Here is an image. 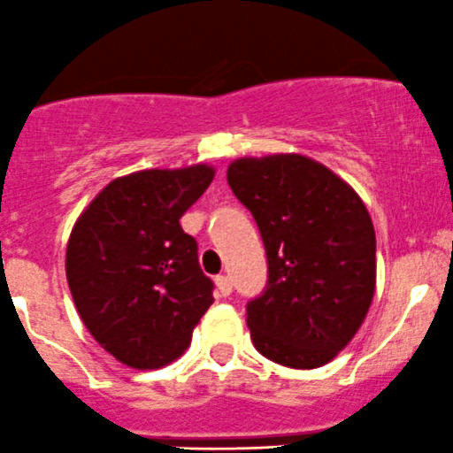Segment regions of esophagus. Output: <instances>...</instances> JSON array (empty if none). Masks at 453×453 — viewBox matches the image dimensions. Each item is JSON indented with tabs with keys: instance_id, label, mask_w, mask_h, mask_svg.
Wrapping results in <instances>:
<instances>
[{
	"instance_id": "34e87169",
	"label": "esophagus",
	"mask_w": 453,
	"mask_h": 453,
	"mask_svg": "<svg viewBox=\"0 0 453 453\" xmlns=\"http://www.w3.org/2000/svg\"><path fill=\"white\" fill-rule=\"evenodd\" d=\"M216 286H218V293H220L222 297H228V295L233 293V281H231V277L218 275V277H216Z\"/></svg>"
}]
</instances>
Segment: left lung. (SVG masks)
<instances>
[{
  "label": "left lung",
  "mask_w": 453,
  "mask_h": 453,
  "mask_svg": "<svg viewBox=\"0 0 453 453\" xmlns=\"http://www.w3.org/2000/svg\"><path fill=\"white\" fill-rule=\"evenodd\" d=\"M226 180L253 213L268 257L266 290L246 308L253 346L286 368H321L359 333L377 288L364 200L303 154L244 156L228 165Z\"/></svg>",
  "instance_id": "8db88e82"
}]
</instances>
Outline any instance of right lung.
<instances>
[{
  "label": "right lung",
  "mask_w": 453,
  "mask_h": 453,
  "mask_svg": "<svg viewBox=\"0 0 453 453\" xmlns=\"http://www.w3.org/2000/svg\"><path fill=\"white\" fill-rule=\"evenodd\" d=\"M213 176L207 163L127 173L76 218L65 249L70 293L89 334L123 365L176 361L213 303L198 244L180 226Z\"/></svg>",
  "instance_id": "obj_1"
}]
</instances>
